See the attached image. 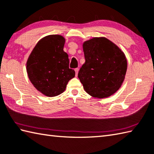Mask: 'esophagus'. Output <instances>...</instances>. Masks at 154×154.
Instances as JSON below:
<instances>
[{
	"instance_id": "1",
	"label": "esophagus",
	"mask_w": 154,
	"mask_h": 154,
	"mask_svg": "<svg viewBox=\"0 0 154 154\" xmlns=\"http://www.w3.org/2000/svg\"><path fill=\"white\" fill-rule=\"evenodd\" d=\"M75 72H76V76H77L78 75V70H79V68H75Z\"/></svg>"
}]
</instances>
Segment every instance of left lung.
<instances>
[{
	"label": "left lung",
	"mask_w": 154,
	"mask_h": 154,
	"mask_svg": "<svg viewBox=\"0 0 154 154\" xmlns=\"http://www.w3.org/2000/svg\"><path fill=\"white\" fill-rule=\"evenodd\" d=\"M85 63L78 77L85 91L103 98L118 91L125 76L127 63L123 52L104 37H94L83 44Z\"/></svg>",
	"instance_id": "8db88e82"
}]
</instances>
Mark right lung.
Masks as SVG:
<instances>
[{"instance_id":"add662e5","label":"right lung","mask_w":154,"mask_h":154,"mask_svg":"<svg viewBox=\"0 0 154 154\" xmlns=\"http://www.w3.org/2000/svg\"><path fill=\"white\" fill-rule=\"evenodd\" d=\"M65 39L59 35L43 37L37 43L27 62L31 83L48 97H56L65 91L75 71L69 68L68 54L63 51Z\"/></svg>"}]
</instances>
